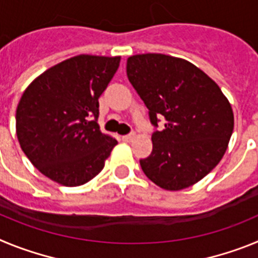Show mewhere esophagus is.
Wrapping results in <instances>:
<instances>
[{"mask_svg": "<svg viewBox=\"0 0 258 258\" xmlns=\"http://www.w3.org/2000/svg\"><path fill=\"white\" fill-rule=\"evenodd\" d=\"M134 137H136V134L134 133L126 134V136H122V141H125V142H131V141L134 140Z\"/></svg>", "mask_w": 258, "mask_h": 258, "instance_id": "obj_1", "label": "esophagus"}]
</instances>
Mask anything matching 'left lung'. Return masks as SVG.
Listing matches in <instances>:
<instances>
[{
  "instance_id": "obj_1",
  "label": "left lung",
  "mask_w": 258,
  "mask_h": 258,
  "mask_svg": "<svg viewBox=\"0 0 258 258\" xmlns=\"http://www.w3.org/2000/svg\"><path fill=\"white\" fill-rule=\"evenodd\" d=\"M127 79L149 108L152 152L140 160L147 178L178 191L204 178L225 155L234 131L231 104L220 86L190 61L138 54L126 61Z\"/></svg>"
}]
</instances>
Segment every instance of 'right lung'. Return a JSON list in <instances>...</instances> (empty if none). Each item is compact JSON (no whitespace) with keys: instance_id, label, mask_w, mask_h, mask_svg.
<instances>
[{"instance_id":"1","label":"right lung","mask_w":258,"mask_h":258,"mask_svg":"<svg viewBox=\"0 0 258 258\" xmlns=\"http://www.w3.org/2000/svg\"><path fill=\"white\" fill-rule=\"evenodd\" d=\"M120 56H74L45 71L24 90L17 108L23 152L51 181L74 187L103 169L117 141L97 120L99 97Z\"/></svg>"}]
</instances>
